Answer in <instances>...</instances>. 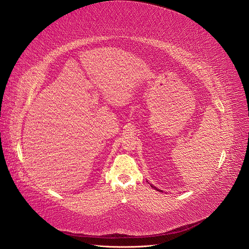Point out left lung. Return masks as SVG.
<instances>
[{
    "label": "left lung",
    "mask_w": 249,
    "mask_h": 249,
    "mask_svg": "<svg viewBox=\"0 0 249 249\" xmlns=\"http://www.w3.org/2000/svg\"><path fill=\"white\" fill-rule=\"evenodd\" d=\"M151 187H152V186H151ZM152 188H154V187H152ZM154 189H155V190H158V189H156V188H154ZM158 191H159V190H158Z\"/></svg>",
    "instance_id": "left-lung-1"
}]
</instances>
